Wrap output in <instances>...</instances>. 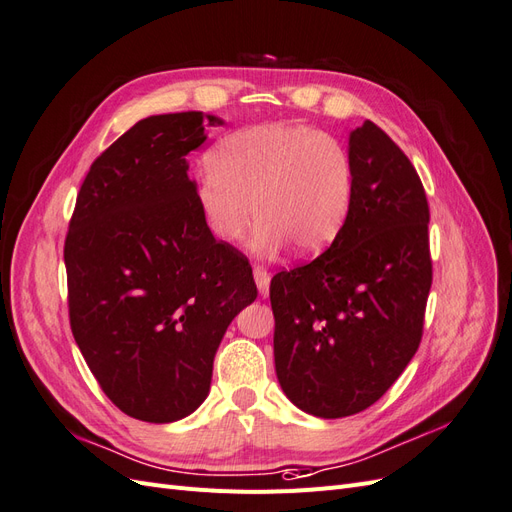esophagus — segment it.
<instances>
[{
    "instance_id": "esophagus-1",
    "label": "esophagus",
    "mask_w": 512,
    "mask_h": 512,
    "mask_svg": "<svg viewBox=\"0 0 512 512\" xmlns=\"http://www.w3.org/2000/svg\"><path fill=\"white\" fill-rule=\"evenodd\" d=\"M253 276H255V283H257V289L259 293L266 298V295L270 293V272L263 268V266H255L253 268Z\"/></svg>"
}]
</instances>
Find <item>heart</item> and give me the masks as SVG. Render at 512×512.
<instances>
[{"label": "heart", "instance_id": "heart-1", "mask_svg": "<svg viewBox=\"0 0 512 512\" xmlns=\"http://www.w3.org/2000/svg\"><path fill=\"white\" fill-rule=\"evenodd\" d=\"M355 172L346 148L329 134L295 123H266L227 136L197 180V206L210 234L238 242L253 217L255 249L321 253L346 221ZM256 210H252V204Z\"/></svg>", "mask_w": 512, "mask_h": 512}]
</instances>
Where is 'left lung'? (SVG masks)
I'll return each instance as SVG.
<instances>
[{"label": "left lung", "mask_w": 512, "mask_h": 512, "mask_svg": "<svg viewBox=\"0 0 512 512\" xmlns=\"http://www.w3.org/2000/svg\"><path fill=\"white\" fill-rule=\"evenodd\" d=\"M349 214L332 246L270 283L274 364L308 415L366 410L417 353L432 287L430 206L410 159L366 121L349 136Z\"/></svg>", "instance_id": "left-lung-1"}]
</instances>
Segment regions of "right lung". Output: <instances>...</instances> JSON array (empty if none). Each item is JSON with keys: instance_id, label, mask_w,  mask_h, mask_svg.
<instances>
[{"instance_id": "add662e5", "label": "right lung", "mask_w": 512, "mask_h": 512, "mask_svg": "<svg viewBox=\"0 0 512 512\" xmlns=\"http://www.w3.org/2000/svg\"><path fill=\"white\" fill-rule=\"evenodd\" d=\"M223 125L204 112L138 121L91 163L65 238L70 325L110 402L172 423L210 391L229 323L255 302L249 259L214 240L187 155Z\"/></svg>"}]
</instances>
